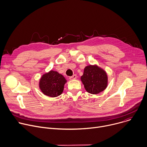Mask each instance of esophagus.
I'll use <instances>...</instances> for the list:
<instances>
[{"mask_svg":"<svg viewBox=\"0 0 147 147\" xmlns=\"http://www.w3.org/2000/svg\"><path fill=\"white\" fill-rule=\"evenodd\" d=\"M77 78V75L76 74H74L73 76H71V77H69V79L70 80H73V79H76Z\"/></svg>","mask_w":147,"mask_h":147,"instance_id":"obj_1","label":"esophagus"}]
</instances>
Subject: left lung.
Here are the masks:
<instances>
[{
    "mask_svg": "<svg viewBox=\"0 0 147 147\" xmlns=\"http://www.w3.org/2000/svg\"><path fill=\"white\" fill-rule=\"evenodd\" d=\"M81 80L86 91L92 94H97L103 91L108 84L106 72L97 66L90 65L86 67Z\"/></svg>",
    "mask_w": 147,
    "mask_h": 147,
    "instance_id": "1",
    "label": "left lung"
}]
</instances>
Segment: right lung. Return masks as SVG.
<instances>
[{
	"mask_svg": "<svg viewBox=\"0 0 147 147\" xmlns=\"http://www.w3.org/2000/svg\"><path fill=\"white\" fill-rule=\"evenodd\" d=\"M66 80L57 71L51 70L41 77L39 88L44 94L51 97H56L63 91Z\"/></svg>",
	"mask_w": 147,
	"mask_h": 147,
	"instance_id": "right-lung-1",
	"label": "right lung"
}]
</instances>
